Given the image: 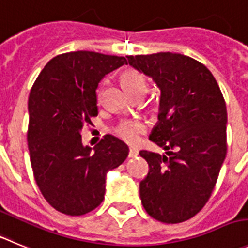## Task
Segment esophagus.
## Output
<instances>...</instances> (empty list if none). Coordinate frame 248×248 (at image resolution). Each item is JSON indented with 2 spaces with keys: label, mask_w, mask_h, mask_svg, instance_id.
Listing matches in <instances>:
<instances>
[{
  "label": "esophagus",
  "mask_w": 248,
  "mask_h": 248,
  "mask_svg": "<svg viewBox=\"0 0 248 248\" xmlns=\"http://www.w3.org/2000/svg\"><path fill=\"white\" fill-rule=\"evenodd\" d=\"M137 155H138V150L136 149V148H131V149H129V153H128L129 158H136Z\"/></svg>",
  "instance_id": "esophagus-1"
}]
</instances>
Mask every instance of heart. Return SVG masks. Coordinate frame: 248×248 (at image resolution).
Returning a JSON list of instances; mask_svg holds the SVG:
<instances>
[{"label":"heart","instance_id":"1","mask_svg":"<svg viewBox=\"0 0 248 248\" xmlns=\"http://www.w3.org/2000/svg\"><path fill=\"white\" fill-rule=\"evenodd\" d=\"M121 82L131 96L137 94L144 95L148 90V82L144 76L136 69H127L122 73ZM145 132V124L138 120H124L115 128V133L127 143L137 142L138 137Z\"/></svg>","mask_w":248,"mask_h":248}]
</instances>
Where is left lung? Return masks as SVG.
I'll list each match as a JSON object with an SVG mask.
<instances>
[{"instance_id": "1", "label": "left lung", "mask_w": 248, "mask_h": 248, "mask_svg": "<svg viewBox=\"0 0 248 248\" xmlns=\"http://www.w3.org/2000/svg\"><path fill=\"white\" fill-rule=\"evenodd\" d=\"M127 60L161 90L149 140L166 152H140L149 165L140 184L142 204L161 223H182L208 202L226 156L225 100L209 69L192 57L158 52Z\"/></svg>"}]
</instances>
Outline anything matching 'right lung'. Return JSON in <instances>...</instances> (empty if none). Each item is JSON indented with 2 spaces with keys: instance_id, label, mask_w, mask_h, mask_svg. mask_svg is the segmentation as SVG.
<instances>
[{
  "instance_id": "1",
  "label": "right lung",
  "mask_w": 248,
  "mask_h": 248,
  "mask_svg": "<svg viewBox=\"0 0 248 248\" xmlns=\"http://www.w3.org/2000/svg\"><path fill=\"white\" fill-rule=\"evenodd\" d=\"M124 57L93 51L59 55L46 63L30 90L28 148L34 179L51 207L83 215L104 200L108 170L126 160L128 147L111 135L83 145L82 131L98 115L96 89Z\"/></svg>"
}]
</instances>
